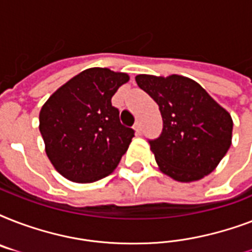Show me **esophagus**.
Wrapping results in <instances>:
<instances>
[{
	"mask_svg": "<svg viewBox=\"0 0 252 252\" xmlns=\"http://www.w3.org/2000/svg\"><path fill=\"white\" fill-rule=\"evenodd\" d=\"M133 128H134V130H136V133H137V134L141 133V123H140V122L134 123Z\"/></svg>",
	"mask_w": 252,
	"mask_h": 252,
	"instance_id": "1",
	"label": "esophagus"
}]
</instances>
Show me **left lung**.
Listing matches in <instances>:
<instances>
[{
  "mask_svg": "<svg viewBox=\"0 0 252 252\" xmlns=\"http://www.w3.org/2000/svg\"><path fill=\"white\" fill-rule=\"evenodd\" d=\"M136 82L161 111V134L149 140L159 170L186 183L211 174L231 145L230 114L187 77L140 74Z\"/></svg>",
  "mask_w": 252,
  "mask_h": 252,
  "instance_id": "8db88e82",
  "label": "left lung"
}]
</instances>
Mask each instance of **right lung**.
I'll return each mask as SVG.
<instances>
[{"label": "right lung", "mask_w": 252, "mask_h": 252, "mask_svg": "<svg viewBox=\"0 0 252 252\" xmlns=\"http://www.w3.org/2000/svg\"><path fill=\"white\" fill-rule=\"evenodd\" d=\"M129 77L107 68L86 69L56 90L41 107L39 129L57 171L91 183L114 171L134 136L123 126L111 99Z\"/></svg>", "instance_id": "1"}]
</instances>
